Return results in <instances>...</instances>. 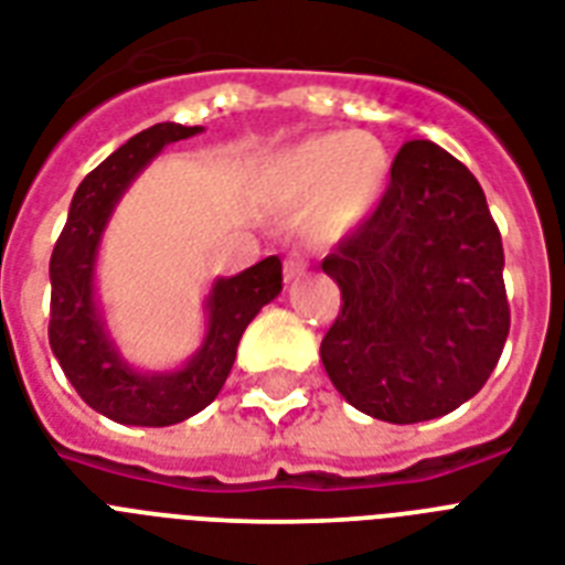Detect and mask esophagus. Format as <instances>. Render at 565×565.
<instances>
[{
  "mask_svg": "<svg viewBox=\"0 0 565 565\" xmlns=\"http://www.w3.org/2000/svg\"><path fill=\"white\" fill-rule=\"evenodd\" d=\"M305 258H301V255H290V258L284 260V278H287V281H292V278H298V275L305 273Z\"/></svg>",
  "mask_w": 565,
  "mask_h": 565,
  "instance_id": "34e87169",
  "label": "esophagus"
}]
</instances>
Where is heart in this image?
Instances as JSON below:
<instances>
[{
  "mask_svg": "<svg viewBox=\"0 0 565 565\" xmlns=\"http://www.w3.org/2000/svg\"><path fill=\"white\" fill-rule=\"evenodd\" d=\"M392 179V156L369 132H319L284 150L264 173L275 209H305L313 243H333L377 211Z\"/></svg>",
  "mask_w": 565,
  "mask_h": 565,
  "instance_id": "obj_1",
  "label": "heart"
}]
</instances>
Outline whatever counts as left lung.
Masks as SVG:
<instances>
[{
	"label": "left lung",
	"instance_id": "obj_1",
	"mask_svg": "<svg viewBox=\"0 0 565 565\" xmlns=\"http://www.w3.org/2000/svg\"><path fill=\"white\" fill-rule=\"evenodd\" d=\"M322 269L342 313L322 339L330 383L386 424L449 415L505 348V252L484 191L435 141H406L383 203Z\"/></svg>",
	"mask_w": 565,
	"mask_h": 565
}]
</instances>
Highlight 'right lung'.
<instances>
[{
	"label": "right lung",
	"mask_w": 565,
	"mask_h": 565,
	"mask_svg": "<svg viewBox=\"0 0 565 565\" xmlns=\"http://www.w3.org/2000/svg\"><path fill=\"white\" fill-rule=\"evenodd\" d=\"M203 127L164 121L132 136L77 185L68 220L52 252V322L49 342L75 392L109 420L127 426H171L203 412L235 365L246 324L281 292V260L264 258L228 278H214L203 301V345L182 365L148 371L124 360L104 319L98 255L113 211L145 168L171 141Z\"/></svg>",
	"instance_id": "right-lung-1"
}]
</instances>
